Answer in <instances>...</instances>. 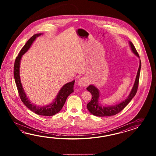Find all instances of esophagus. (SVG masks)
<instances>
[{
  "mask_svg": "<svg viewBox=\"0 0 156 156\" xmlns=\"http://www.w3.org/2000/svg\"><path fill=\"white\" fill-rule=\"evenodd\" d=\"M78 85L80 86H86L87 85V83L85 78H81L78 81Z\"/></svg>",
  "mask_w": 156,
  "mask_h": 156,
  "instance_id": "34e87169",
  "label": "esophagus"
}]
</instances>
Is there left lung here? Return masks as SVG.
Segmentation results:
<instances>
[{"label":"left lung","instance_id":"obj_1","mask_svg":"<svg viewBox=\"0 0 156 156\" xmlns=\"http://www.w3.org/2000/svg\"><path fill=\"white\" fill-rule=\"evenodd\" d=\"M129 44L131 50L133 52L136 56L139 58V55L137 52L134 46L131 42L129 41ZM139 66L136 74V80L134 84L133 85L132 89L130 93L129 96L124 101L114 105L113 106H103L99 104L100 93L98 88L93 85H90L86 88L87 91L92 95V99L89 103L87 104V108L90 113L94 115L97 116H108L116 115V114L120 112L126 106L129 104L133 98L136 95V93L138 90V83H139V76H140V71L141 69V61L139 60Z\"/></svg>","mask_w":156,"mask_h":156}]
</instances>
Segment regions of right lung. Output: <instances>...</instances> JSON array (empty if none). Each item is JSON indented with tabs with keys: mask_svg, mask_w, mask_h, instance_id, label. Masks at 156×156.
Listing matches in <instances>:
<instances>
[{
	"mask_svg": "<svg viewBox=\"0 0 156 156\" xmlns=\"http://www.w3.org/2000/svg\"><path fill=\"white\" fill-rule=\"evenodd\" d=\"M42 34V33L35 34L30 38L23 47L20 50V52L16 57L14 65V77L17 85V89L20 96V99L24 104L31 111L40 115L43 116H52L58 113L62 108L67 97L73 92V85L75 80L71 82L67 83L64 85L58 93L56 98L53 100V102L50 105L46 106H38L31 103L27 98L26 93L24 91L22 83L20 81V60L22 56L29 50L33 42L36 39L37 37Z\"/></svg>",
	"mask_w": 156,
	"mask_h": 156,
	"instance_id": "1",
	"label": "right lung"
}]
</instances>
